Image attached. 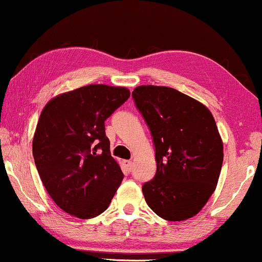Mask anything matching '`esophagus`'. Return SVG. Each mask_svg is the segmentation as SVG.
Masks as SVG:
<instances>
[{
    "label": "esophagus",
    "mask_w": 262,
    "mask_h": 262,
    "mask_svg": "<svg viewBox=\"0 0 262 262\" xmlns=\"http://www.w3.org/2000/svg\"><path fill=\"white\" fill-rule=\"evenodd\" d=\"M124 165H125V168H126L127 171H131L134 163H132L131 161H124Z\"/></svg>",
    "instance_id": "obj_1"
}]
</instances>
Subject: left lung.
Instances as JSON below:
<instances>
[{
	"instance_id": "8db88e82",
	"label": "left lung",
	"mask_w": 262,
	"mask_h": 262,
	"mask_svg": "<svg viewBox=\"0 0 262 262\" xmlns=\"http://www.w3.org/2000/svg\"><path fill=\"white\" fill-rule=\"evenodd\" d=\"M132 97L156 149V175L142 188L147 206L168 221L190 219L213 195L221 172L223 143L214 117L171 87L137 86Z\"/></svg>"
}]
</instances>
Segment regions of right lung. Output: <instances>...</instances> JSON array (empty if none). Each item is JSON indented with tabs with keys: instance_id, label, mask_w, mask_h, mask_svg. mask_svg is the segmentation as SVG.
<instances>
[{
	"instance_id": "right-lung-1",
	"label": "right lung",
	"mask_w": 262,
	"mask_h": 262,
	"mask_svg": "<svg viewBox=\"0 0 262 262\" xmlns=\"http://www.w3.org/2000/svg\"><path fill=\"white\" fill-rule=\"evenodd\" d=\"M130 97L122 86L92 84L52 98L41 112L33 156L52 200L78 219L107 209L123 181L104 122Z\"/></svg>"
}]
</instances>
